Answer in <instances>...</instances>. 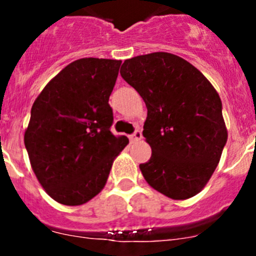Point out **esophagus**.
<instances>
[{
  "mask_svg": "<svg viewBox=\"0 0 256 256\" xmlns=\"http://www.w3.org/2000/svg\"><path fill=\"white\" fill-rule=\"evenodd\" d=\"M130 141H132V142L140 141V140L142 138V132H141V130H136V132L133 133L132 136H130Z\"/></svg>",
  "mask_w": 256,
  "mask_h": 256,
  "instance_id": "34e87169",
  "label": "esophagus"
}]
</instances>
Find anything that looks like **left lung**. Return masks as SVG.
<instances>
[{"label":"left lung","mask_w":256,"mask_h":256,"mask_svg":"<svg viewBox=\"0 0 256 256\" xmlns=\"http://www.w3.org/2000/svg\"><path fill=\"white\" fill-rule=\"evenodd\" d=\"M120 76L144 98V137L151 158L140 164L146 182L173 200L206 186L228 138L216 88L184 58L152 52L123 62Z\"/></svg>","instance_id":"8db88e82"}]
</instances>
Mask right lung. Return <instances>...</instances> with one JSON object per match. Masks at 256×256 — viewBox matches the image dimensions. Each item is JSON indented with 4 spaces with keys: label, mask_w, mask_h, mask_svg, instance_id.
Segmentation results:
<instances>
[{
    "label": "right lung",
    "mask_w": 256,
    "mask_h": 256,
    "mask_svg": "<svg viewBox=\"0 0 256 256\" xmlns=\"http://www.w3.org/2000/svg\"><path fill=\"white\" fill-rule=\"evenodd\" d=\"M120 64L96 58L73 61L32 106L24 144L38 182L60 204L76 206L98 195L130 142L110 132L108 97Z\"/></svg>",
    "instance_id": "obj_1"
}]
</instances>
